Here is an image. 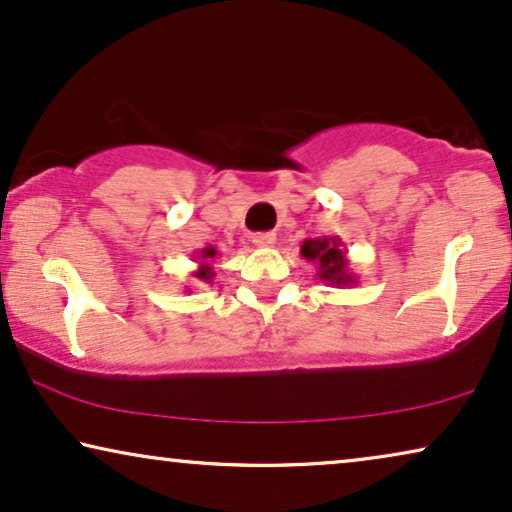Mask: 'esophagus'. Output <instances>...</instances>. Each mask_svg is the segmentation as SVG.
I'll return each instance as SVG.
<instances>
[{"label":"esophagus","mask_w":512,"mask_h":512,"mask_svg":"<svg viewBox=\"0 0 512 512\" xmlns=\"http://www.w3.org/2000/svg\"><path fill=\"white\" fill-rule=\"evenodd\" d=\"M251 242H254L256 247H275L277 235L275 233H256L254 237H251Z\"/></svg>","instance_id":"obj_1"}]
</instances>
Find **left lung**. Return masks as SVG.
Segmentation results:
<instances>
[{
    "label": "left lung",
    "mask_w": 512,
    "mask_h": 512,
    "mask_svg": "<svg viewBox=\"0 0 512 512\" xmlns=\"http://www.w3.org/2000/svg\"><path fill=\"white\" fill-rule=\"evenodd\" d=\"M300 256L317 265V277L328 286H352L356 275L340 237H314L300 244Z\"/></svg>",
    "instance_id": "obj_1"
}]
</instances>
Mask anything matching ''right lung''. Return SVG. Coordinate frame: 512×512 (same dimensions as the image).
Listing matches in <instances>:
<instances>
[{
    "label": "right lung",
    "instance_id": "right-lung-1",
    "mask_svg": "<svg viewBox=\"0 0 512 512\" xmlns=\"http://www.w3.org/2000/svg\"><path fill=\"white\" fill-rule=\"evenodd\" d=\"M214 258H216L214 247H205V249L195 251L193 261L198 263V268L193 270V277L200 279V282H205V284H212L214 282V265H212Z\"/></svg>",
    "mask_w": 512,
    "mask_h": 512
}]
</instances>
